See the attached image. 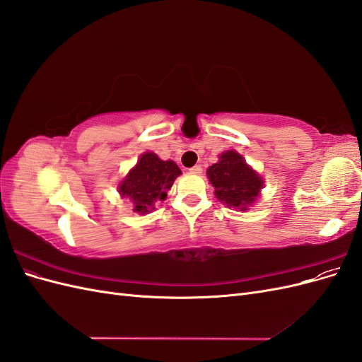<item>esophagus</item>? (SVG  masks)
Here are the masks:
<instances>
[{
	"instance_id": "34e87169",
	"label": "esophagus",
	"mask_w": 362,
	"mask_h": 362,
	"mask_svg": "<svg viewBox=\"0 0 362 362\" xmlns=\"http://www.w3.org/2000/svg\"><path fill=\"white\" fill-rule=\"evenodd\" d=\"M189 172H190V173H194V175H199V173H202V168L199 166V164H196V166H193V168L189 169Z\"/></svg>"
}]
</instances>
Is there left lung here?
Wrapping results in <instances>:
<instances>
[{
    "label": "left lung",
    "mask_w": 362,
    "mask_h": 362,
    "mask_svg": "<svg viewBox=\"0 0 362 362\" xmlns=\"http://www.w3.org/2000/svg\"><path fill=\"white\" fill-rule=\"evenodd\" d=\"M216 198L229 208L246 211L257 201L264 181L235 151H226L206 169Z\"/></svg>",
    "instance_id": "obj_1"
}]
</instances>
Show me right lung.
<instances>
[{
	"label": "right lung",
	"mask_w": 362,
	"mask_h": 362,
	"mask_svg": "<svg viewBox=\"0 0 362 362\" xmlns=\"http://www.w3.org/2000/svg\"><path fill=\"white\" fill-rule=\"evenodd\" d=\"M181 175L177 163L158 158L154 152L141 154L136 166L128 172L119 184V194L128 198L134 205V211L148 214L156 210V202L164 201L173 181Z\"/></svg>",
	"instance_id": "right-lung-1"
}]
</instances>
